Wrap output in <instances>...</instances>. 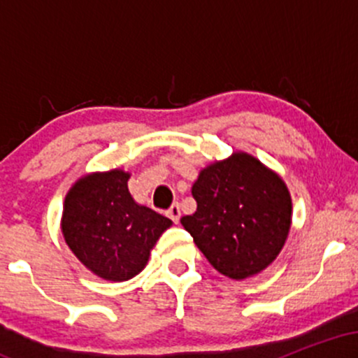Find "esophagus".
<instances>
[{
    "instance_id": "obj_1",
    "label": "esophagus",
    "mask_w": 358,
    "mask_h": 358,
    "mask_svg": "<svg viewBox=\"0 0 358 358\" xmlns=\"http://www.w3.org/2000/svg\"><path fill=\"white\" fill-rule=\"evenodd\" d=\"M166 213H168V217H170V219L175 222V224H178L180 215H182V212H180V205H178V203H173V205H171L170 210H168Z\"/></svg>"
}]
</instances>
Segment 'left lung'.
Listing matches in <instances>:
<instances>
[{
  "instance_id": "obj_1",
  "label": "left lung",
  "mask_w": 358,
  "mask_h": 358,
  "mask_svg": "<svg viewBox=\"0 0 358 358\" xmlns=\"http://www.w3.org/2000/svg\"><path fill=\"white\" fill-rule=\"evenodd\" d=\"M196 210L182 217L196 248L224 276L245 279L266 269L287 239L291 195L281 176L248 153H234L200 171Z\"/></svg>"
}]
</instances>
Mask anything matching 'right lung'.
<instances>
[{"instance_id":"obj_1","label":"right lung","mask_w":358,"mask_h":358,"mask_svg":"<svg viewBox=\"0 0 358 358\" xmlns=\"http://www.w3.org/2000/svg\"><path fill=\"white\" fill-rule=\"evenodd\" d=\"M129 173L110 170L82 176L65 195L62 234L96 276L127 281L145 269L156 241L173 222L134 202Z\"/></svg>"}]
</instances>
